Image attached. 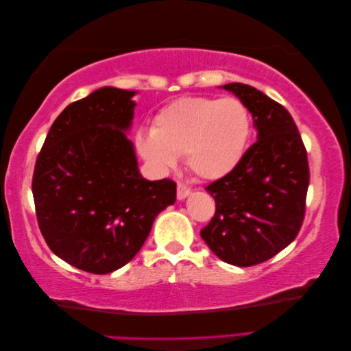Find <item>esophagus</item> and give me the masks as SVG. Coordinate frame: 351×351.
Wrapping results in <instances>:
<instances>
[{
    "mask_svg": "<svg viewBox=\"0 0 351 351\" xmlns=\"http://www.w3.org/2000/svg\"><path fill=\"white\" fill-rule=\"evenodd\" d=\"M190 187L187 184H184V182H178V191H176V196H178V199L180 200H182V199H185L189 195H190Z\"/></svg>",
    "mask_w": 351,
    "mask_h": 351,
    "instance_id": "obj_1",
    "label": "esophagus"
}]
</instances>
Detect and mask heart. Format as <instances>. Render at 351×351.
Masks as SVG:
<instances>
[{
    "mask_svg": "<svg viewBox=\"0 0 351 351\" xmlns=\"http://www.w3.org/2000/svg\"><path fill=\"white\" fill-rule=\"evenodd\" d=\"M252 117L245 104L228 98H180L160 110L154 130H138L136 146L156 170L169 169L176 156L205 180L235 169L247 149Z\"/></svg>",
    "mask_w": 351,
    "mask_h": 351,
    "instance_id": "obj_1",
    "label": "heart"
}]
</instances>
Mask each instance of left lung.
Returning a JSON list of instances; mask_svg holds the SVG:
<instances>
[{
    "label": "left lung",
    "mask_w": 351,
    "mask_h": 351,
    "mask_svg": "<svg viewBox=\"0 0 351 351\" xmlns=\"http://www.w3.org/2000/svg\"><path fill=\"white\" fill-rule=\"evenodd\" d=\"M249 108L258 140L241 161L205 190L215 214L200 237L228 264L252 267L278 255L299 234L306 211L309 164L294 119L258 88L223 86Z\"/></svg>",
    "instance_id": "left-lung-1"
}]
</instances>
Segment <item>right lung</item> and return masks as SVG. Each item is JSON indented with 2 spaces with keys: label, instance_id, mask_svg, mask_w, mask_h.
<instances>
[{
  "label": "right lung",
  "instance_id": "obj_1",
  "mask_svg": "<svg viewBox=\"0 0 351 351\" xmlns=\"http://www.w3.org/2000/svg\"><path fill=\"white\" fill-rule=\"evenodd\" d=\"M132 90L102 87L69 104L37 155L33 197L48 247L93 274L128 264L164 208L175 204L176 184L140 175L130 128Z\"/></svg>",
  "mask_w": 351,
  "mask_h": 351
}]
</instances>
